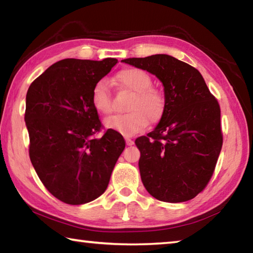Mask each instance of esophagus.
<instances>
[{"label": "esophagus", "mask_w": 253, "mask_h": 253, "mask_svg": "<svg viewBox=\"0 0 253 253\" xmlns=\"http://www.w3.org/2000/svg\"><path fill=\"white\" fill-rule=\"evenodd\" d=\"M126 144H127V146H131V145L134 144V140H132L131 138H128V137H126Z\"/></svg>", "instance_id": "obj_1"}]
</instances>
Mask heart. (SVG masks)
<instances>
[{"instance_id": "heart-1", "label": "heart", "mask_w": 253, "mask_h": 253, "mask_svg": "<svg viewBox=\"0 0 253 253\" xmlns=\"http://www.w3.org/2000/svg\"><path fill=\"white\" fill-rule=\"evenodd\" d=\"M115 83L119 87L132 92L128 105L129 113L115 115L105 122L109 129L124 136H131L143 130L148 125L160 122L166 108L164 92L153 87V79L146 71L138 68H125L115 76ZM91 104L98 113L108 115L113 110V101L108 84L99 80L91 90Z\"/></svg>"}]
</instances>
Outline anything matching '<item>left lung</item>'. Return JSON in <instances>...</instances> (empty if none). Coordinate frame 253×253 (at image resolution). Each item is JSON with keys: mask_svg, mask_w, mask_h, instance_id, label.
<instances>
[{"mask_svg": "<svg viewBox=\"0 0 253 253\" xmlns=\"http://www.w3.org/2000/svg\"><path fill=\"white\" fill-rule=\"evenodd\" d=\"M123 62L147 70L164 85L166 108L161 122L135 140L145 188L163 202L194 199L211 179L223 143L219 102L198 69L170 55Z\"/></svg>", "mask_w": 253, "mask_h": 253, "instance_id": "left-lung-1", "label": "left lung"}]
</instances>
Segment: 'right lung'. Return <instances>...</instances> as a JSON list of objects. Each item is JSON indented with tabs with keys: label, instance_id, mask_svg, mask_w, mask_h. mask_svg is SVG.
Returning <instances> with one entry per match:
<instances>
[{
	"label": "right lung",
	"instance_id": "1",
	"mask_svg": "<svg viewBox=\"0 0 253 253\" xmlns=\"http://www.w3.org/2000/svg\"><path fill=\"white\" fill-rule=\"evenodd\" d=\"M117 59H63L30 84L24 121L29 155L38 176L54 198L79 205L106 191L125 148L118 131L102 129L91 90Z\"/></svg>",
	"mask_w": 253,
	"mask_h": 253
}]
</instances>
